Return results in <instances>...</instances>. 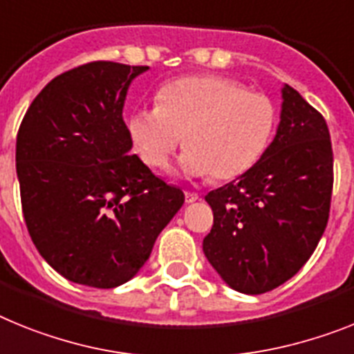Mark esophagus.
Listing matches in <instances>:
<instances>
[{
	"mask_svg": "<svg viewBox=\"0 0 354 354\" xmlns=\"http://www.w3.org/2000/svg\"><path fill=\"white\" fill-rule=\"evenodd\" d=\"M185 201L189 203H196L199 201V194H196V192H185Z\"/></svg>",
	"mask_w": 354,
	"mask_h": 354,
	"instance_id": "obj_1",
	"label": "esophagus"
}]
</instances>
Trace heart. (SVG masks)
Instances as JSON below:
<instances>
[{
	"label": "heart",
	"instance_id": "1",
	"mask_svg": "<svg viewBox=\"0 0 354 354\" xmlns=\"http://www.w3.org/2000/svg\"><path fill=\"white\" fill-rule=\"evenodd\" d=\"M276 106L262 92L223 76H185L162 85L156 104L131 110L126 128L146 165L165 169L176 147L183 176L226 181L248 173L269 147Z\"/></svg>",
	"mask_w": 354,
	"mask_h": 354
}]
</instances>
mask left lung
<instances>
[{
  "label": "left lung",
  "instance_id": "obj_1",
  "mask_svg": "<svg viewBox=\"0 0 354 354\" xmlns=\"http://www.w3.org/2000/svg\"><path fill=\"white\" fill-rule=\"evenodd\" d=\"M274 139L257 164L207 201L214 226L203 251L233 290L263 294L296 274L328 224L333 151L324 118L290 85L281 87Z\"/></svg>",
  "mask_w": 354,
  "mask_h": 354
}]
</instances>
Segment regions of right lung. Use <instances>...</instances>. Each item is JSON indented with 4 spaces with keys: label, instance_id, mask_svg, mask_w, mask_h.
Masks as SVG:
<instances>
[{
    "label": "right lung",
    "instance_id": "1",
    "mask_svg": "<svg viewBox=\"0 0 354 354\" xmlns=\"http://www.w3.org/2000/svg\"><path fill=\"white\" fill-rule=\"evenodd\" d=\"M147 69L91 62L62 73L19 126L15 169L30 236L75 283L113 288L133 278L185 201L130 155L122 106Z\"/></svg>",
    "mask_w": 354,
    "mask_h": 354
}]
</instances>
